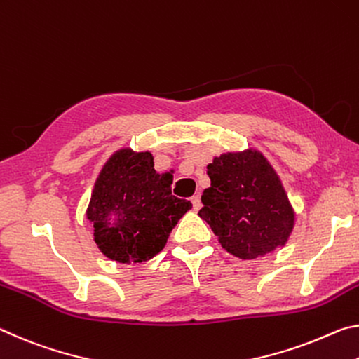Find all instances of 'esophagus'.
<instances>
[{"mask_svg":"<svg viewBox=\"0 0 359 359\" xmlns=\"http://www.w3.org/2000/svg\"><path fill=\"white\" fill-rule=\"evenodd\" d=\"M191 202H192V207H194V210H201V207H202V203H201V197L198 196H194L192 198H191Z\"/></svg>","mask_w":359,"mask_h":359,"instance_id":"obj_1","label":"esophagus"}]
</instances>
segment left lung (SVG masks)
I'll return each instance as SVG.
<instances>
[{
  "label": "left lung",
  "mask_w": 359,
  "mask_h": 359,
  "mask_svg": "<svg viewBox=\"0 0 359 359\" xmlns=\"http://www.w3.org/2000/svg\"><path fill=\"white\" fill-rule=\"evenodd\" d=\"M207 168L211 186L202 194L198 216L222 248L240 259H256L286 245L296 213L262 152H226Z\"/></svg>",
  "instance_id": "left-lung-1"
}]
</instances>
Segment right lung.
Listing matches in <instances>:
<instances>
[{"mask_svg":"<svg viewBox=\"0 0 359 359\" xmlns=\"http://www.w3.org/2000/svg\"><path fill=\"white\" fill-rule=\"evenodd\" d=\"M172 172L157 173L149 151L122 148L93 184L87 219L93 240L111 261H149L163 250L172 229L192 203L172 196Z\"/></svg>","mask_w":359,"mask_h":359,"instance_id":"right-lung-1","label":"right lung"}]
</instances>
